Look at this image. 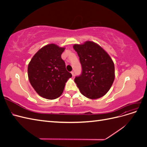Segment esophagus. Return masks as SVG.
I'll use <instances>...</instances> for the list:
<instances>
[{"mask_svg": "<svg viewBox=\"0 0 147 147\" xmlns=\"http://www.w3.org/2000/svg\"><path fill=\"white\" fill-rule=\"evenodd\" d=\"M71 74H72V76L74 77V71H72V72H71Z\"/></svg>", "mask_w": 147, "mask_h": 147, "instance_id": "obj_1", "label": "esophagus"}]
</instances>
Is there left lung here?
Segmentation results:
<instances>
[{
	"instance_id": "left-lung-1",
	"label": "left lung",
	"mask_w": 147,
	"mask_h": 147,
	"mask_svg": "<svg viewBox=\"0 0 147 147\" xmlns=\"http://www.w3.org/2000/svg\"><path fill=\"white\" fill-rule=\"evenodd\" d=\"M73 47L82 68L81 75L74 79L75 83L83 96L91 99L100 98L109 91L114 81L112 59L103 48L93 42L75 44Z\"/></svg>"
}]
</instances>
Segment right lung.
I'll return each instance as SVG.
<instances>
[{"label":"right lung","mask_w":147,"mask_h":147,"mask_svg":"<svg viewBox=\"0 0 147 147\" xmlns=\"http://www.w3.org/2000/svg\"><path fill=\"white\" fill-rule=\"evenodd\" d=\"M65 48L49 44L39 50L30 60L28 72L29 82L37 94L47 99H55L63 93L72 74L65 68L61 55Z\"/></svg>","instance_id":"obj_1"}]
</instances>
